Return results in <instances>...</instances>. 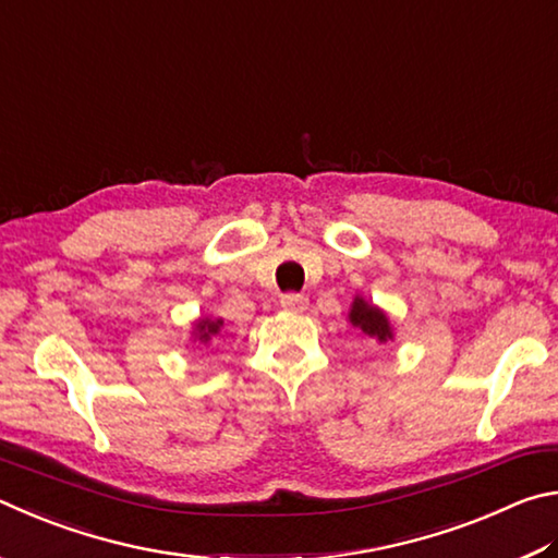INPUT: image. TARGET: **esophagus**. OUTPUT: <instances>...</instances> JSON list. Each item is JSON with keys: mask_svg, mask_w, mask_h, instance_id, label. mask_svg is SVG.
Wrapping results in <instances>:
<instances>
[{"mask_svg": "<svg viewBox=\"0 0 558 558\" xmlns=\"http://www.w3.org/2000/svg\"><path fill=\"white\" fill-rule=\"evenodd\" d=\"M279 304H281V308L294 311V314H301V311H306L308 299L301 296V294H284V296L279 299Z\"/></svg>", "mask_w": 558, "mask_h": 558, "instance_id": "1", "label": "esophagus"}]
</instances>
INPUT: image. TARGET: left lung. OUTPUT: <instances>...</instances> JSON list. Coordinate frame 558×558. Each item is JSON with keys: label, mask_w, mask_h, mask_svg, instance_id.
<instances>
[{"label": "left lung", "mask_w": 558, "mask_h": 558, "mask_svg": "<svg viewBox=\"0 0 558 558\" xmlns=\"http://www.w3.org/2000/svg\"><path fill=\"white\" fill-rule=\"evenodd\" d=\"M350 324L363 330L367 338L379 340L385 343L387 338H392V328H389V320L383 311L365 304L363 299L353 301V311H350Z\"/></svg>", "instance_id": "obj_1"}]
</instances>
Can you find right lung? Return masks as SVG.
<instances>
[{"label":"right lung","mask_w":558,"mask_h":558,"mask_svg":"<svg viewBox=\"0 0 558 558\" xmlns=\"http://www.w3.org/2000/svg\"><path fill=\"white\" fill-rule=\"evenodd\" d=\"M220 324H222V320H201V324L195 326V328H198V336H201L203 343H208V338L218 333Z\"/></svg>","instance_id":"add662e5"}]
</instances>
